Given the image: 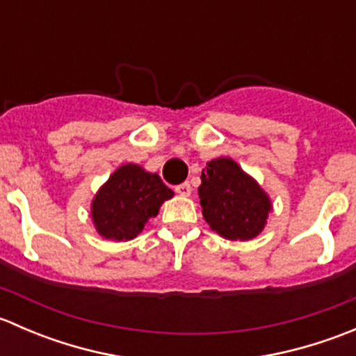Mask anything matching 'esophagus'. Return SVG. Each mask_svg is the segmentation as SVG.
Returning <instances> with one entry per match:
<instances>
[{
  "mask_svg": "<svg viewBox=\"0 0 356 356\" xmlns=\"http://www.w3.org/2000/svg\"><path fill=\"white\" fill-rule=\"evenodd\" d=\"M175 193L181 196H189L191 195V186H189V182H182V184L175 186Z\"/></svg>",
  "mask_w": 356,
  "mask_h": 356,
  "instance_id": "1",
  "label": "esophagus"
}]
</instances>
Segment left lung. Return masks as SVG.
Masks as SVG:
<instances>
[{
	"label": "left lung",
	"instance_id": "left-lung-1",
	"mask_svg": "<svg viewBox=\"0 0 356 356\" xmlns=\"http://www.w3.org/2000/svg\"><path fill=\"white\" fill-rule=\"evenodd\" d=\"M198 195L207 224L229 241L257 238L272 211L270 196L229 156L208 161Z\"/></svg>",
	"mask_w": 356,
	"mask_h": 356
}]
</instances>
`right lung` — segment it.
Returning <instances> with one entry per match:
<instances>
[{
    "mask_svg": "<svg viewBox=\"0 0 356 356\" xmlns=\"http://www.w3.org/2000/svg\"><path fill=\"white\" fill-rule=\"evenodd\" d=\"M172 196L174 191L161 182L160 175L138 163H124L92 198V224L102 238L131 241Z\"/></svg>",
    "mask_w": 356,
    "mask_h": 356,
    "instance_id": "1",
    "label": "right lung"
}]
</instances>
